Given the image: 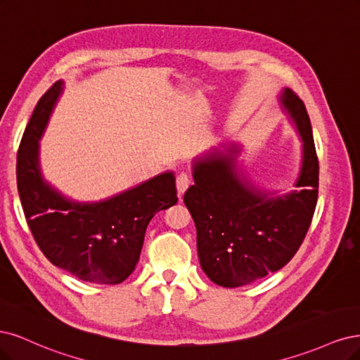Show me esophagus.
<instances>
[{"mask_svg":"<svg viewBox=\"0 0 360 360\" xmlns=\"http://www.w3.org/2000/svg\"><path fill=\"white\" fill-rule=\"evenodd\" d=\"M191 185V176L188 175V173L185 172H181L179 175L176 176V188H178V193H179V197L187 191V188Z\"/></svg>","mask_w":360,"mask_h":360,"instance_id":"esophagus-1","label":"esophagus"}]
</instances>
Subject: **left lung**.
I'll return each mask as SVG.
<instances>
[{
  "label": "left lung",
  "instance_id": "left-lung-1",
  "mask_svg": "<svg viewBox=\"0 0 360 360\" xmlns=\"http://www.w3.org/2000/svg\"><path fill=\"white\" fill-rule=\"evenodd\" d=\"M304 142L295 190L284 195L259 190L236 166L238 148L212 150L193 165L194 185L184 203L194 219L197 252L210 280L240 287L281 269L307 236L319 197V158L304 101L285 88L280 97Z\"/></svg>",
  "mask_w": 360,
  "mask_h": 360
}]
</instances>
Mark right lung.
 <instances>
[{"mask_svg":"<svg viewBox=\"0 0 360 360\" xmlns=\"http://www.w3.org/2000/svg\"><path fill=\"white\" fill-rule=\"evenodd\" d=\"M58 80L34 109L18 150L22 207L39 248L52 264L88 283L120 284L134 271L153 217L178 202L172 172L110 199L79 203L44 181L39 141L61 94Z\"/></svg>","mask_w":360,"mask_h":360,"instance_id":"1","label":"right lung"}]
</instances>
